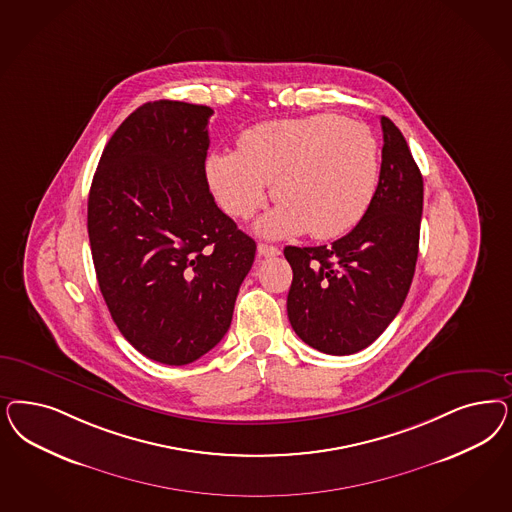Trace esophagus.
<instances>
[{"mask_svg":"<svg viewBox=\"0 0 512 512\" xmlns=\"http://www.w3.org/2000/svg\"><path fill=\"white\" fill-rule=\"evenodd\" d=\"M258 254H260V256H264V258H275V256H279V254H281V248L260 243V245H258Z\"/></svg>","mask_w":512,"mask_h":512,"instance_id":"34e87169","label":"esophagus"}]
</instances>
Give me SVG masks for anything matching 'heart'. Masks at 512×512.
Wrapping results in <instances>:
<instances>
[{"instance_id": "b5f03b06", "label": "heart", "mask_w": 512, "mask_h": 512, "mask_svg": "<svg viewBox=\"0 0 512 512\" xmlns=\"http://www.w3.org/2000/svg\"><path fill=\"white\" fill-rule=\"evenodd\" d=\"M218 205L233 218H250L267 199L281 205L258 231L288 237L309 231L337 239L369 209L379 182V147L360 122L314 115L264 122L237 139V152L216 150L205 164Z\"/></svg>"}]
</instances>
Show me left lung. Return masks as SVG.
<instances>
[{
	"mask_svg": "<svg viewBox=\"0 0 512 512\" xmlns=\"http://www.w3.org/2000/svg\"><path fill=\"white\" fill-rule=\"evenodd\" d=\"M382 164L362 220L330 247H286L294 279L288 318L309 347L347 356L396 318L418 258L424 181L396 124L382 116Z\"/></svg>",
	"mask_w": 512,
	"mask_h": 512,
	"instance_id": "8db88e82",
	"label": "left lung"
}]
</instances>
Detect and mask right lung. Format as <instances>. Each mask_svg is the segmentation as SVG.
Here are the masks:
<instances>
[{
  "mask_svg": "<svg viewBox=\"0 0 512 512\" xmlns=\"http://www.w3.org/2000/svg\"><path fill=\"white\" fill-rule=\"evenodd\" d=\"M211 115L184 101L141 105L103 149L88 196L101 296L126 341L165 365L220 343L256 254L209 192Z\"/></svg>",
  "mask_w": 512,
  "mask_h": 512,
  "instance_id": "add662e5",
  "label": "right lung"
}]
</instances>
